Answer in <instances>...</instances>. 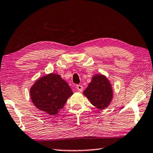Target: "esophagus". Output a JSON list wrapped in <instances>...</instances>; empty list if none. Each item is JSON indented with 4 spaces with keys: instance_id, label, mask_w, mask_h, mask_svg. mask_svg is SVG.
Here are the masks:
<instances>
[{
    "instance_id": "esophagus-1",
    "label": "esophagus",
    "mask_w": 153,
    "mask_h": 153,
    "mask_svg": "<svg viewBox=\"0 0 153 153\" xmlns=\"http://www.w3.org/2000/svg\"><path fill=\"white\" fill-rule=\"evenodd\" d=\"M76 88H77V90L79 91V92H82V89H83V86L82 85H78L76 86Z\"/></svg>"
}]
</instances>
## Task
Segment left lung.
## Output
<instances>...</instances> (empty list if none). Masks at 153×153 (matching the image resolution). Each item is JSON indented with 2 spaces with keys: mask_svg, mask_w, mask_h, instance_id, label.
Segmentation results:
<instances>
[{
  "mask_svg": "<svg viewBox=\"0 0 153 153\" xmlns=\"http://www.w3.org/2000/svg\"><path fill=\"white\" fill-rule=\"evenodd\" d=\"M83 94L97 108L104 109L109 105L112 98L111 85L106 76L96 74L92 79Z\"/></svg>",
  "mask_w": 153,
  "mask_h": 153,
  "instance_id": "obj_1",
  "label": "left lung"
}]
</instances>
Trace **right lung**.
I'll use <instances>...</instances> for the list:
<instances>
[{
    "instance_id": "1",
    "label": "right lung",
    "mask_w": 153,
    "mask_h": 153,
    "mask_svg": "<svg viewBox=\"0 0 153 153\" xmlns=\"http://www.w3.org/2000/svg\"><path fill=\"white\" fill-rule=\"evenodd\" d=\"M73 94L68 83L59 74L53 73L36 80L30 91L31 100L36 107L51 115L58 113Z\"/></svg>"
}]
</instances>
